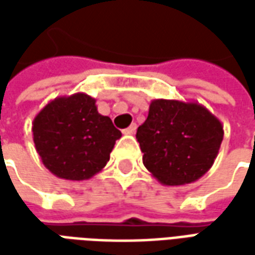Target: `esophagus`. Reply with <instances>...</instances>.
I'll return each mask as SVG.
<instances>
[{"instance_id": "esophagus-1", "label": "esophagus", "mask_w": 255, "mask_h": 255, "mask_svg": "<svg viewBox=\"0 0 255 255\" xmlns=\"http://www.w3.org/2000/svg\"><path fill=\"white\" fill-rule=\"evenodd\" d=\"M135 131H136V124H131L128 128L123 129V133L124 135H132V133H135Z\"/></svg>"}]
</instances>
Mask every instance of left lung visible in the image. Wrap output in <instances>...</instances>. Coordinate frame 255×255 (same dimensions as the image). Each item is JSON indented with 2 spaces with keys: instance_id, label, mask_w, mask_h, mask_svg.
I'll use <instances>...</instances> for the list:
<instances>
[{
  "instance_id": "1",
  "label": "left lung",
  "mask_w": 255,
  "mask_h": 255,
  "mask_svg": "<svg viewBox=\"0 0 255 255\" xmlns=\"http://www.w3.org/2000/svg\"><path fill=\"white\" fill-rule=\"evenodd\" d=\"M224 138L223 124L198 102L153 100L136 139L143 165L164 186L197 182L212 168Z\"/></svg>"
}]
</instances>
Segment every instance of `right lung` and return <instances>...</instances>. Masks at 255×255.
<instances>
[{"label": "right lung", "instance_id": "add662e5", "mask_svg": "<svg viewBox=\"0 0 255 255\" xmlns=\"http://www.w3.org/2000/svg\"><path fill=\"white\" fill-rule=\"evenodd\" d=\"M32 136L42 164L65 180H89L102 171L122 136L108 116L84 93L52 100L32 122Z\"/></svg>", "mask_w": 255, "mask_h": 255}]
</instances>
